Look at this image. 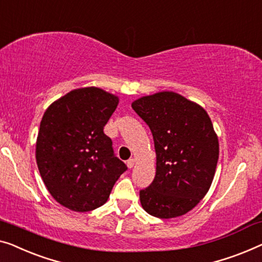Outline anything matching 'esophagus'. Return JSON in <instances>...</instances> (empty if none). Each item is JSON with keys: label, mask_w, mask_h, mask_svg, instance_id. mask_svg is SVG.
Returning a JSON list of instances; mask_svg holds the SVG:
<instances>
[{"label": "esophagus", "mask_w": 262, "mask_h": 262, "mask_svg": "<svg viewBox=\"0 0 262 262\" xmlns=\"http://www.w3.org/2000/svg\"><path fill=\"white\" fill-rule=\"evenodd\" d=\"M126 164H127V166H128V168H134V166H135V164H136V159H134V158H130V159H128V161H127V163H126Z\"/></svg>", "instance_id": "obj_1"}]
</instances>
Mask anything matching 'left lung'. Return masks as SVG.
<instances>
[{"mask_svg":"<svg viewBox=\"0 0 262 262\" xmlns=\"http://www.w3.org/2000/svg\"><path fill=\"white\" fill-rule=\"evenodd\" d=\"M132 108L149 125L156 150V176L139 191L143 209L172 219L195 208L209 190L219 139L202 106L175 92L139 98Z\"/></svg>","mask_w":262,"mask_h":262,"instance_id":"8db88e82","label":"left lung"}]
</instances>
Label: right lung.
Masks as SVG:
<instances>
[{"instance_id": "right-lung-1", "label": "right lung", "mask_w": 262, "mask_h": 262, "mask_svg": "<svg viewBox=\"0 0 262 262\" xmlns=\"http://www.w3.org/2000/svg\"><path fill=\"white\" fill-rule=\"evenodd\" d=\"M119 98L98 87L71 91L46 110L36 139V163L49 194L73 211L107 201L126 170L104 126Z\"/></svg>"}]
</instances>
